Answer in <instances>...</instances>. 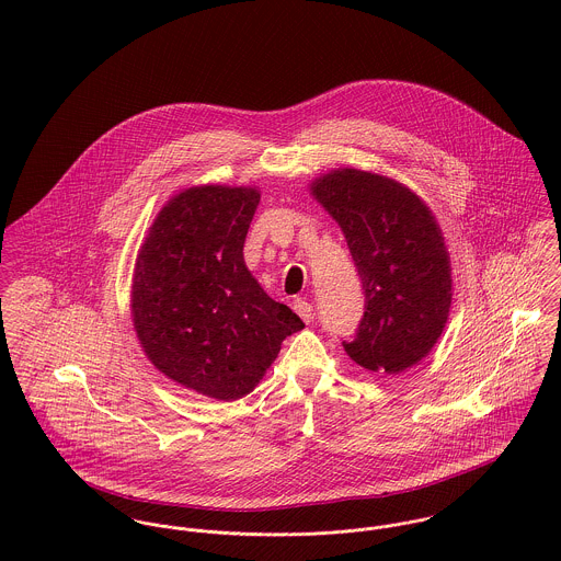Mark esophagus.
I'll use <instances>...</instances> for the list:
<instances>
[{
	"label": "esophagus",
	"mask_w": 561,
	"mask_h": 561,
	"mask_svg": "<svg viewBox=\"0 0 561 561\" xmlns=\"http://www.w3.org/2000/svg\"><path fill=\"white\" fill-rule=\"evenodd\" d=\"M294 311L302 318V320L309 321L313 320V307L307 302V300H302V298H298L296 302H294Z\"/></svg>",
	"instance_id": "obj_1"
}]
</instances>
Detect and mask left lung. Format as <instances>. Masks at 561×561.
Masks as SVG:
<instances>
[{"instance_id":"obj_1","label":"left lung","mask_w":561,"mask_h":561,"mask_svg":"<svg viewBox=\"0 0 561 561\" xmlns=\"http://www.w3.org/2000/svg\"><path fill=\"white\" fill-rule=\"evenodd\" d=\"M339 222L365 294L363 318L343 347L369 371L401 374L438 341L451 307V270L443 233L398 181L343 168L313 183Z\"/></svg>"}]
</instances>
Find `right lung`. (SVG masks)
Segmentation results:
<instances>
[{"label": "right lung", "instance_id": "1", "mask_svg": "<svg viewBox=\"0 0 561 561\" xmlns=\"http://www.w3.org/2000/svg\"><path fill=\"white\" fill-rule=\"evenodd\" d=\"M256 205L252 187H190L161 209L136 263L131 311L147 356L214 400L248 396L305 328L243 263Z\"/></svg>", "mask_w": 561, "mask_h": 561}]
</instances>
